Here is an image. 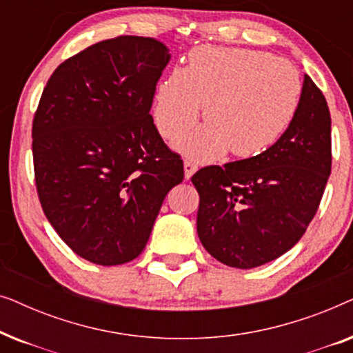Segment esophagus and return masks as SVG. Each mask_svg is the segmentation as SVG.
Instances as JSON below:
<instances>
[{
    "label": "esophagus",
    "instance_id": "obj_1",
    "mask_svg": "<svg viewBox=\"0 0 353 353\" xmlns=\"http://www.w3.org/2000/svg\"><path fill=\"white\" fill-rule=\"evenodd\" d=\"M183 167H185V178H186V180H190V178L194 175L196 170H197L196 163H192L190 161H185V163H183Z\"/></svg>",
    "mask_w": 353,
    "mask_h": 353
}]
</instances>
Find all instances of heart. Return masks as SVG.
<instances>
[{
	"mask_svg": "<svg viewBox=\"0 0 353 353\" xmlns=\"http://www.w3.org/2000/svg\"><path fill=\"white\" fill-rule=\"evenodd\" d=\"M301 94L297 70L270 52L202 46L185 69L159 81L152 117L163 138L176 139L194 127L204 105L207 123L176 141V151L194 162H215L228 151L252 159L283 137Z\"/></svg>",
	"mask_w": 353,
	"mask_h": 353,
	"instance_id": "1",
	"label": "heart"
}]
</instances>
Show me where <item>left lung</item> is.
I'll list each match as a JSON object with an SVG mask.
<instances>
[{
    "label": "left lung",
    "instance_id": "obj_1",
    "mask_svg": "<svg viewBox=\"0 0 353 353\" xmlns=\"http://www.w3.org/2000/svg\"><path fill=\"white\" fill-rule=\"evenodd\" d=\"M330 173V109L305 75L294 120L272 148L192 175L202 245L219 262L243 270L281 257L315 216Z\"/></svg>",
    "mask_w": 353,
    "mask_h": 353
}]
</instances>
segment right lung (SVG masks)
Returning a JSON list of instances; mask_svg holds the SVG:
<instances>
[{
  "instance_id": "add662e5",
  "label": "right lung",
  "mask_w": 353,
  "mask_h": 353,
  "mask_svg": "<svg viewBox=\"0 0 353 353\" xmlns=\"http://www.w3.org/2000/svg\"><path fill=\"white\" fill-rule=\"evenodd\" d=\"M163 43L117 37L62 62L32 128L43 212L81 259L104 267L137 259L183 161L149 114L170 61Z\"/></svg>"
}]
</instances>
